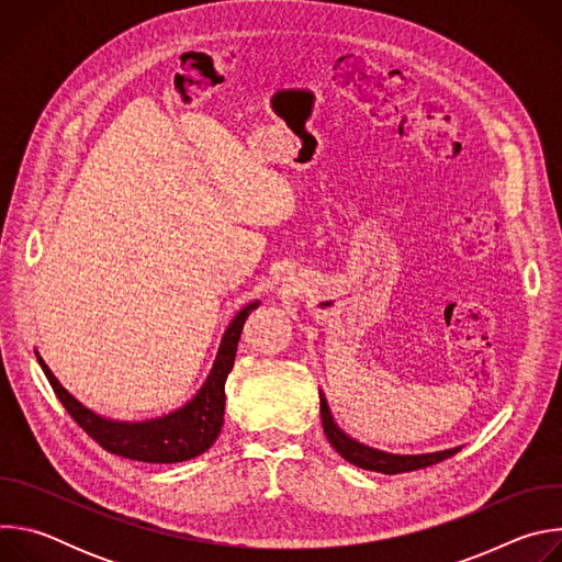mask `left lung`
<instances>
[{"instance_id":"1","label":"left lung","mask_w":562,"mask_h":562,"mask_svg":"<svg viewBox=\"0 0 562 562\" xmlns=\"http://www.w3.org/2000/svg\"><path fill=\"white\" fill-rule=\"evenodd\" d=\"M319 416H323V427L327 434V440L331 442V447L351 464L360 467V469H369V471H380V473H405V471H416V469H425L429 464H436L440 460L451 458L453 453L460 451L458 449H447V451H438V453H425V456H393V453H384L371 447H364L356 440H351L331 418L329 405L325 393H319Z\"/></svg>"}]
</instances>
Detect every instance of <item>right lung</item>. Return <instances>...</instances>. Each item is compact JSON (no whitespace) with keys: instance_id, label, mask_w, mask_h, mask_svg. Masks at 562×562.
<instances>
[{"instance_id":"1","label":"right lung","mask_w":562,"mask_h":562,"mask_svg":"<svg viewBox=\"0 0 562 562\" xmlns=\"http://www.w3.org/2000/svg\"><path fill=\"white\" fill-rule=\"evenodd\" d=\"M256 306L258 302L245 306L233 317V323L228 325L222 338L215 364L204 386L191 403L165 418L148 423H115L100 418L82 403H77V400L57 382V378L40 356L37 360L64 409L102 449L139 462H184L204 453L220 436V429L224 425V384L235 362L239 334H243L247 317Z\"/></svg>"}]
</instances>
